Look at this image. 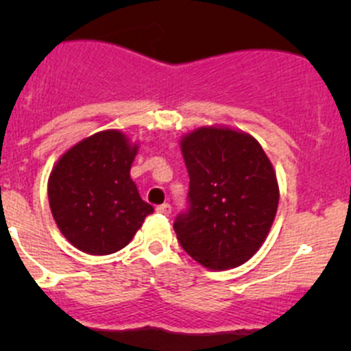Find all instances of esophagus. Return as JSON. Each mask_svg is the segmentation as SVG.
Masks as SVG:
<instances>
[{"label": "esophagus", "instance_id": "1", "mask_svg": "<svg viewBox=\"0 0 351 351\" xmlns=\"http://www.w3.org/2000/svg\"><path fill=\"white\" fill-rule=\"evenodd\" d=\"M156 210H158L159 214L168 215L169 212H171V205H169V204H161V205H158V207H156Z\"/></svg>", "mask_w": 351, "mask_h": 351}]
</instances>
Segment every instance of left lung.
Segmentation results:
<instances>
[{"label": "left lung", "mask_w": 351, "mask_h": 351, "mask_svg": "<svg viewBox=\"0 0 351 351\" xmlns=\"http://www.w3.org/2000/svg\"><path fill=\"white\" fill-rule=\"evenodd\" d=\"M190 176L189 207L173 228L183 250L210 270L250 260L278 207L274 166L250 134L202 127L182 141Z\"/></svg>", "instance_id": "obj_1"}]
</instances>
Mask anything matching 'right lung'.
<instances>
[{
    "mask_svg": "<svg viewBox=\"0 0 351 351\" xmlns=\"http://www.w3.org/2000/svg\"><path fill=\"white\" fill-rule=\"evenodd\" d=\"M137 146L119 130L93 134L71 147L49 178V204L59 231L88 254H110L130 243L154 208L130 178Z\"/></svg>",
    "mask_w": 351,
    "mask_h": 351,
    "instance_id": "obj_1",
    "label": "right lung"
}]
</instances>
